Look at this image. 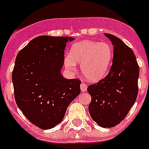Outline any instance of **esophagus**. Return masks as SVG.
<instances>
[{"label":"esophagus","mask_w":149,"mask_h":149,"mask_svg":"<svg viewBox=\"0 0 149 149\" xmlns=\"http://www.w3.org/2000/svg\"><path fill=\"white\" fill-rule=\"evenodd\" d=\"M87 85L86 84H84V83H81V90L82 93H84V92H86L87 90Z\"/></svg>","instance_id":"1"}]
</instances>
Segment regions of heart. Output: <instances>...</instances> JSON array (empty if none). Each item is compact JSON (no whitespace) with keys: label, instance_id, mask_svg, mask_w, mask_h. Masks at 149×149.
<instances>
[{"label":"heart","instance_id":"1","mask_svg":"<svg viewBox=\"0 0 149 149\" xmlns=\"http://www.w3.org/2000/svg\"><path fill=\"white\" fill-rule=\"evenodd\" d=\"M113 56L112 45L107 42L84 40L72 46L70 54L65 55L64 64L70 72L76 70L80 63L81 73L92 82H97L106 76Z\"/></svg>","mask_w":149,"mask_h":149}]
</instances>
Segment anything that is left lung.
I'll list each match as a JSON object with an SVG mask.
<instances>
[{
    "label": "left lung",
    "instance_id": "left-lung-1",
    "mask_svg": "<svg viewBox=\"0 0 149 149\" xmlns=\"http://www.w3.org/2000/svg\"><path fill=\"white\" fill-rule=\"evenodd\" d=\"M113 45V64L108 74L89 85V112L102 127H113L126 117L138 93L139 65L132 50L119 38L105 33Z\"/></svg>",
    "mask_w": 149,
    "mask_h": 149
}]
</instances>
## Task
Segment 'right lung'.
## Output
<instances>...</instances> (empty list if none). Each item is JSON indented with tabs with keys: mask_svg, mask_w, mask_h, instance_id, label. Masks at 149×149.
Wrapping results in <instances>:
<instances>
[{
	"mask_svg": "<svg viewBox=\"0 0 149 149\" xmlns=\"http://www.w3.org/2000/svg\"><path fill=\"white\" fill-rule=\"evenodd\" d=\"M72 37L40 36L18 52L13 68L15 102L31 123L43 130L63 121L68 105L81 93L78 79L61 71L64 51Z\"/></svg>",
	"mask_w": 149,
	"mask_h": 149,
	"instance_id": "1",
	"label": "right lung"
}]
</instances>
